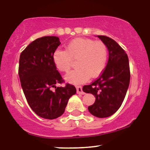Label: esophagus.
Instances as JSON below:
<instances>
[{
  "instance_id": "obj_1",
  "label": "esophagus",
  "mask_w": 150,
  "mask_h": 150,
  "mask_svg": "<svg viewBox=\"0 0 150 150\" xmlns=\"http://www.w3.org/2000/svg\"><path fill=\"white\" fill-rule=\"evenodd\" d=\"M76 89L77 94H81V95H83L84 94V92L82 91V87L81 86H76Z\"/></svg>"
}]
</instances>
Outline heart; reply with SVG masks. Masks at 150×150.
Listing matches in <instances>:
<instances>
[{"label": "heart", "mask_w": 150, "mask_h": 150, "mask_svg": "<svg viewBox=\"0 0 150 150\" xmlns=\"http://www.w3.org/2000/svg\"><path fill=\"white\" fill-rule=\"evenodd\" d=\"M52 58L56 69L62 73H68L76 59L77 67L65 79L70 83H80L102 73L107 64L108 49L102 41L78 38L70 42L66 50H55Z\"/></svg>", "instance_id": "1"}]
</instances>
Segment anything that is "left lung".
Masks as SVG:
<instances>
[{"label": "left lung", "instance_id": "1", "mask_svg": "<svg viewBox=\"0 0 150 150\" xmlns=\"http://www.w3.org/2000/svg\"><path fill=\"white\" fill-rule=\"evenodd\" d=\"M107 45L109 58L105 69L83 91L95 95V102L88 106L92 115L105 118L113 115L121 107L126 95L130 79L128 57L117 42L105 35H98Z\"/></svg>", "mask_w": 150, "mask_h": 150}]
</instances>
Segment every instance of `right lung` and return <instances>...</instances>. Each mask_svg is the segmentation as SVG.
<instances>
[{
  "mask_svg": "<svg viewBox=\"0 0 150 150\" xmlns=\"http://www.w3.org/2000/svg\"><path fill=\"white\" fill-rule=\"evenodd\" d=\"M60 44L58 37L39 38L20 56L18 75L23 93L33 111L44 119L60 117L70 97L76 93L75 87L70 83L56 87L57 83H64L52 58Z\"/></svg>",
  "mask_w": 150,
  "mask_h": 150,
  "instance_id": "add662e5",
  "label": "right lung"
}]
</instances>
